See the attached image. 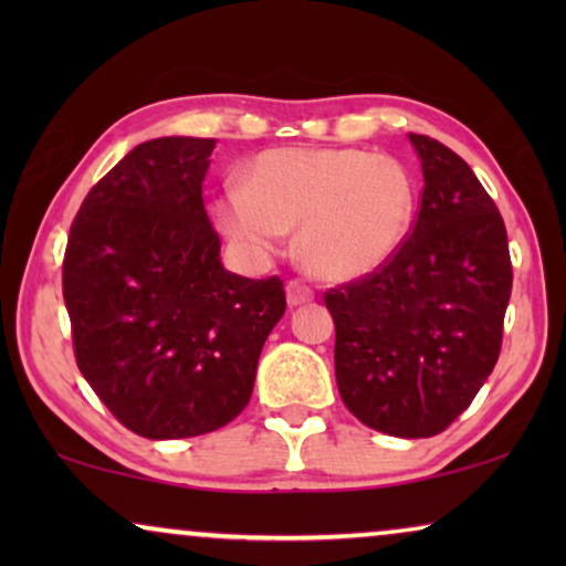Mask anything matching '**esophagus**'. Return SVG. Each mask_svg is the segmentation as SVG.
<instances>
[{
    "mask_svg": "<svg viewBox=\"0 0 566 566\" xmlns=\"http://www.w3.org/2000/svg\"><path fill=\"white\" fill-rule=\"evenodd\" d=\"M285 296H289L291 306H301V304H308V301L314 298V291L301 281H289V285H285Z\"/></svg>",
    "mask_w": 566,
    "mask_h": 566,
    "instance_id": "obj_1",
    "label": "esophagus"
}]
</instances>
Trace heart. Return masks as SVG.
<instances>
[{
	"label": "heart",
	"mask_w": 566,
	"mask_h": 566,
	"mask_svg": "<svg viewBox=\"0 0 566 566\" xmlns=\"http://www.w3.org/2000/svg\"><path fill=\"white\" fill-rule=\"evenodd\" d=\"M213 213L244 258L265 260L298 227V254L314 275L353 281L374 273L405 242L415 182L389 154L360 149H268Z\"/></svg>",
	"instance_id": "1"
}]
</instances>
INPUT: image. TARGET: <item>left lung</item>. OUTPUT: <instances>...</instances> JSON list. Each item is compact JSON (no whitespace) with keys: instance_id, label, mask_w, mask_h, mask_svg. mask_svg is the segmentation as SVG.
Wrapping results in <instances>:
<instances>
[{"instance_id":"left-lung-1","label":"left lung","mask_w":566,"mask_h":566,"mask_svg":"<svg viewBox=\"0 0 566 566\" xmlns=\"http://www.w3.org/2000/svg\"><path fill=\"white\" fill-rule=\"evenodd\" d=\"M422 200L405 242L360 281L324 293L345 407L394 438L443 432L490 378L513 291L505 221L459 154L409 134Z\"/></svg>"}]
</instances>
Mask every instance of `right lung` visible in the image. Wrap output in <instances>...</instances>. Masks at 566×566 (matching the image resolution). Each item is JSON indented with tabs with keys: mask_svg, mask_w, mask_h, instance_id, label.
<instances>
[{
	"mask_svg": "<svg viewBox=\"0 0 566 566\" xmlns=\"http://www.w3.org/2000/svg\"><path fill=\"white\" fill-rule=\"evenodd\" d=\"M213 146L192 136L138 144L87 192L69 231L76 366L115 420L149 440L234 420L285 312L281 277L221 265L203 206Z\"/></svg>",
	"mask_w": 566,
	"mask_h": 566,
	"instance_id": "obj_1",
	"label": "right lung"
}]
</instances>
